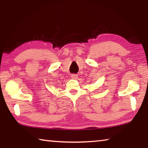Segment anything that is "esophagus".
Masks as SVG:
<instances>
[{"mask_svg":"<svg viewBox=\"0 0 148 148\" xmlns=\"http://www.w3.org/2000/svg\"><path fill=\"white\" fill-rule=\"evenodd\" d=\"M71 77H72V79H77V74H72L71 75Z\"/></svg>","mask_w":148,"mask_h":148,"instance_id":"esophagus-1","label":"esophagus"}]
</instances>
